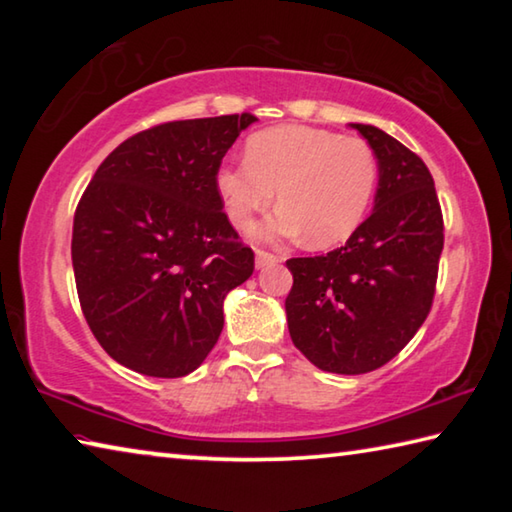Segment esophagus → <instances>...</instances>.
<instances>
[{
	"mask_svg": "<svg viewBox=\"0 0 512 512\" xmlns=\"http://www.w3.org/2000/svg\"><path fill=\"white\" fill-rule=\"evenodd\" d=\"M277 262H282V257H280V255L268 253V250H264V248H259V250H257V255H255V264H257V268L273 266V264H277Z\"/></svg>",
	"mask_w": 512,
	"mask_h": 512,
	"instance_id": "obj_1",
	"label": "esophagus"
}]
</instances>
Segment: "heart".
I'll list each match as a JSON object with an SVG mask.
<instances>
[{"instance_id": "b5f03b06", "label": "heart", "mask_w": 512, "mask_h": 512, "mask_svg": "<svg viewBox=\"0 0 512 512\" xmlns=\"http://www.w3.org/2000/svg\"><path fill=\"white\" fill-rule=\"evenodd\" d=\"M377 158L361 137L311 126H275L246 142V160L223 164L216 189L230 221L246 228L273 203L280 210L257 235L289 239L307 232L316 248L348 239L370 210L377 187Z\"/></svg>"}]
</instances>
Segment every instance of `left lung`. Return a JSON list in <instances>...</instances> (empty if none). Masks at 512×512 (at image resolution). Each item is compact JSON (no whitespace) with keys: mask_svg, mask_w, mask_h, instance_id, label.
Returning a JSON list of instances; mask_svg holds the SVG:
<instances>
[{"mask_svg":"<svg viewBox=\"0 0 512 512\" xmlns=\"http://www.w3.org/2000/svg\"><path fill=\"white\" fill-rule=\"evenodd\" d=\"M379 164L375 210L345 246L291 257L289 334L316 368L363 375L391 361L427 320L445 244L443 210L420 155L352 124Z\"/></svg>","mask_w":512,"mask_h":512,"instance_id":"obj_1","label":"left lung"}]
</instances>
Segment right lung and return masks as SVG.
I'll use <instances>...</instances> for the list:
<instances>
[{"label":"right lung","mask_w":512,"mask_h":512,"mask_svg":"<svg viewBox=\"0 0 512 512\" xmlns=\"http://www.w3.org/2000/svg\"><path fill=\"white\" fill-rule=\"evenodd\" d=\"M250 112L167 121L99 164L74 214L72 264L94 339L121 366L185 377L223 329V298L255 271L216 171Z\"/></svg>","instance_id":"obj_1"}]
</instances>
